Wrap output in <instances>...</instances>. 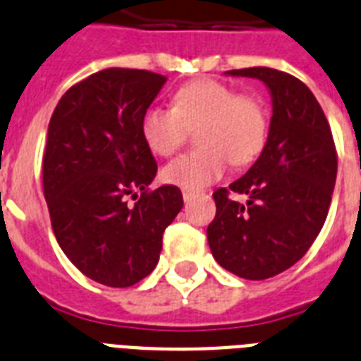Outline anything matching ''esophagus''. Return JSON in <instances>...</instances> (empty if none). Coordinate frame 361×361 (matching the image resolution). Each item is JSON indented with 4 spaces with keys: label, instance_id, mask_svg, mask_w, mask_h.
I'll use <instances>...</instances> for the list:
<instances>
[{
    "label": "esophagus",
    "instance_id": "esophagus-1",
    "mask_svg": "<svg viewBox=\"0 0 361 361\" xmlns=\"http://www.w3.org/2000/svg\"><path fill=\"white\" fill-rule=\"evenodd\" d=\"M181 195H183V200H185V202H189V200H192V198H195L196 195H198V190L183 189V190H181Z\"/></svg>",
    "mask_w": 361,
    "mask_h": 361
}]
</instances>
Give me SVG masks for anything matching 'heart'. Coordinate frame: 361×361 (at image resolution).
<instances>
[{"label":"heart","instance_id":"obj_1","mask_svg":"<svg viewBox=\"0 0 361 361\" xmlns=\"http://www.w3.org/2000/svg\"><path fill=\"white\" fill-rule=\"evenodd\" d=\"M200 124L202 147L163 169V180L183 189H202L226 172L229 161L247 165L262 152L268 137L264 104L235 87L198 78L172 95V108L150 106L141 117V135L157 156H172L187 137L185 126Z\"/></svg>","mask_w":361,"mask_h":361}]
</instances>
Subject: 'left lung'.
I'll return each mask as SVG.
<instances>
[{"mask_svg":"<svg viewBox=\"0 0 361 361\" xmlns=\"http://www.w3.org/2000/svg\"><path fill=\"white\" fill-rule=\"evenodd\" d=\"M259 78L274 115L259 159L229 189L213 192L216 216L207 240L216 262L250 281H262L301 259L326 220L338 172L334 139L314 93L299 78L271 68L226 71ZM246 194V204L228 190Z\"/></svg>","mask_w":361,"mask_h":361,"instance_id":"left-lung-1","label":"left lung"}]
</instances>
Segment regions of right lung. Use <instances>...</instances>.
Listing matches in <instances>:
<instances>
[{"label": "right lung", "mask_w": 361, "mask_h": 361, "mask_svg": "<svg viewBox=\"0 0 361 361\" xmlns=\"http://www.w3.org/2000/svg\"><path fill=\"white\" fill-rule=\"evenodd\" d=\"M165 82L143 69H102L63 93L47 128L44 196L54 237L86 277L114 288L156 268L163 233L183 207L176 185L148 190L157 163L141 117ZM128 195L138 199L132 206Z\"/></svg>", "instance_id": "1"}]
</instances>
